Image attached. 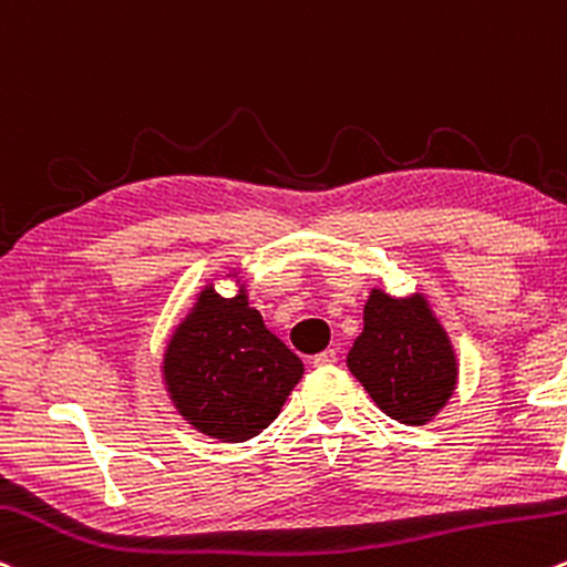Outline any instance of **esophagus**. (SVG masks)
Wrapping results in <instances>:
<instances>
[{
  "instance_id": "obj_1",
  "label": "esophagus",
  "mask_w": 567,
  "mask_h": 567,
  "mask_svg": "<svg viewBox=\"0 0 567 567\" xmlns=\"http://www.w3.org/2000/svg\"><path fill=\"white\" fill-rule=\"evenodd\" d=\"M336 360H339V354H336V350H322L320 354H315V365H317V369H326V365H333Z\"/></svg>"
}]
</instances>
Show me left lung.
<instances>
[{
    "instance_id": "obj_1",
    "label": "left lung",
    "mask_w": 567,
    "mask_h": 567,
    "mask_svg": "<svg viewBox=\"0 0 567 567\" xmlns=\"http://www.w3.org/2000/svg\"><path fill=\"white\" fill-rule=\"evenodd\" d=\"M347 369L390 420L425 425L457 388V354L422 293L371 290Z\"/></svg>"
}]
</instances>
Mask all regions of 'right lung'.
<instances>
[{"instance_id":"right-lung-1","label":"right lung","mask_w":567,"mask_h":567,"mask_svg":"<svg viewBox=\"0 0 567 567\" xmlns=\"http://www.w3.org/2000/svg\"><path fill=\"white\" fill-rule=\"evenodd\" d=\"M161 374L190 427L239 444L277 420L303 363L264 326L245 285L234 298H223L209 282L166 341Z\"/></svg>"}]
</instances>
